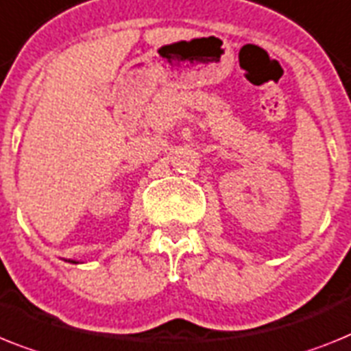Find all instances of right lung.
<instances>
[{
	"instance_id": "1",
	"label": "right lung",
	"mask_w": 351,
	"mask_h": 351,
	"mask_svg": "<svg viewBox=\"0 0 351 351\" xmlns=\"http://www.w3.org/2000/svg\"><path fill=\"white\" fill-rule=\"evenodd\" d=\"M69 262H75V261H69ZM75 264H76V262H75Z\"/></svg>"
}]
</instances>
